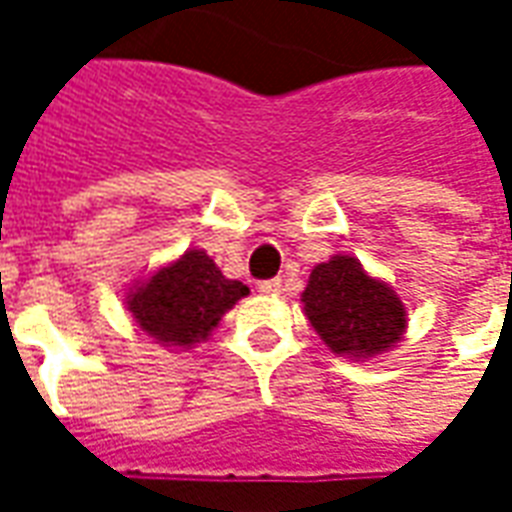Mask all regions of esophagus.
I'll list each match as a JSON object with an SVG mask.
<instances>
[{
    "label": "esophagus",
    "mask_w": 512,
    "mask_h": 512,
    "mask_svg": "<svg viewBox=\"0 0 512 512\" xmlns=\"http://www.w3.org/2000/svg\"><path fill=\"white\" fill-rule=\"evenodd\" d=\"M257 290H260V293H266V296H274V293L282 290V279H263V282L257 285Z\"/></svg>",
    "instance_id": "1"
}]
</instances>
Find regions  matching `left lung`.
<instances>
[{"mask_svg": "<svg viewBox=\"0 0 512 512\" xmlns=\"http://www.w3.org/2000/svg\"><path fill=\"white\" fill-rule=\"evenodd\" d=\"M301 301L312 329L334 354L356 359L384 354L406 329V307L395 290L367 277L362 263L348 255L312 268Z\"/></svg>", "mask_w": 512, "mask_h": 512, "instance_id": "8db88e82", "label": "left lung"}]
</instances>
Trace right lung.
Instances as JSON below:
<instances>
[{"mask_svg": "<svg viewBox=\"0 0 512 512\" xmlns=\"http://www.w3.org/2000/svg\"><path fill=\"white\" fill-rule=\"evenodd\" d=\"M246 293L244 282L227 279L211 257L191 249L131 290L128 310L139 329L158 343L191 348L205 340L224 312Z\"/></svg>", "mask_w": 512, "mask_h": 512, "instance_id": "obj_1", "label": "right lung"}]
</instances>
